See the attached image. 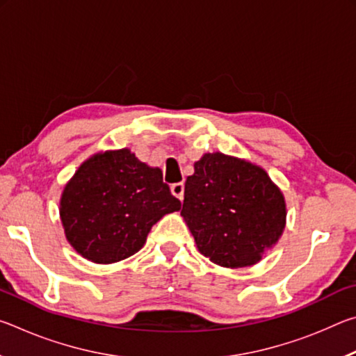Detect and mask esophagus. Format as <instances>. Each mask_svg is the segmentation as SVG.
<instances>
[{
    "instance_id": "34e87169",
    "label": "esophagus",
    "mask_w": 356,
    "mask_h": 356,
    "mask_svg": "<svg viewBox=\"0 0 356 356\" xmlns=\"http://www.w3.org/2000/svg\"><path fill=\"white\" fill-rule=\"evenodd\" d=\"M171 193L176 197H179L180 201L184 200V184L182 182H177V184H172L171 185Z\"/></svg>"
}]
</instances>
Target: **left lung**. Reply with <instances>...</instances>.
I'll use <instances>...</instances> for the list:
<instances>
[{"label":"left lung","instance_id":"left-lung-1","mask_svg":"<svg viewBox=\"0 0 356 356\" xmlns=\"http://www.w3.org/2000/svg\"><path fill=\"white\" fill-rule=\"evenodd\" d=\"M197 250L221 267L254 265L278 242L286 204L262 168L225 154H206L186 177L180 210Z\"/></svg>","mask_w":356,"mask_h":356}]
</instances>
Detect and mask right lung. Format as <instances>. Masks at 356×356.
Segmentation results:
<instances>
[{
  "label": "right lung",
  "mask_w": 356,
  "mask_h": 356,
  "mask_svg": "<svg viewBox=\"0 0 356 356\" xmlns=\"http://www.w3.org/2000/svg\"><path fill=\"white\" fill-rule=\"evenodd\" d=\"M179 209L163 172L120 149L78 168L59 212L65 237L83 257L113 264L140 251L155 222Z\"/></svg>",
  "instance_id": "1"
}]
</instances>
